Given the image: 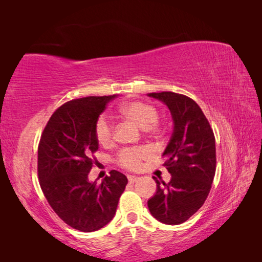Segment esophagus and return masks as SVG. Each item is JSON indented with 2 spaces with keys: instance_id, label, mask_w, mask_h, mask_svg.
Returning <instances> with one entry per match:
<instances>
[{
  "instance_id": "1",
  "label": "esophagus",
  "mask_w": 262,
  "mask_h": 262,
  "mask_svg": "<svg viewBox=\"0 0 262 262\" xmlns=\"http://www.w3.org/2000/svg\"><path fill=\"white\" fill-rule=\"evenodd\" d=\"M137 179H139V178H137V177H136V176H128V181H129V183H130V184H133V183H135V181H136Z\"/></svg>"
}]
</instances>
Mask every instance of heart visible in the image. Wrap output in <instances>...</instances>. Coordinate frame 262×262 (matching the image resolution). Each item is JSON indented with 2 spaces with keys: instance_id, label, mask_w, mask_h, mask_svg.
<instances>
[{
  "instance_id": "heart-1",
  "label": "heart",
  "mask_w": 262,
  "mask_h": 262,
  "mask_svg": "<svg viewBox=\"0 0 262 262\" xmlns=\"http://www.w3.org/2000/svg\"><path fill=\"white\" fill-rule=\"evenodd\" d=\"M121 115L127 120L134 122L149 133L159 132L158 118L159 112L157 107L143 101H130L120 108ZM96 140L101 145L112 143L114 137V126L110 117L101 114L95 123ZM151 156V149L148 147H132L123 148L117 155V163L127 170H139L144 159Z\"/></svg>"
}]
</instances>
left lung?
Masks as SVG:
<instances>
[{
	"mask_svg": "<svg viewBox=\"0 0 262 262\" xmlns=\"http://www.w3.org/2000/svg\"><path fill=\"white\" fill-rule=\"evenodd\" d=\"M171 111L174 127L163 156L172 178L157 184V192L148 201L155 219L168 225L187 221L203 206L216 171L215 136L210 123L189 97L171 91L151 92Z\"/></svg>",
	"mask_w": 262,
	"mask_h": 262,
	"instance_id": "obj_1",
	"label": "left lung"
}]
</instances>
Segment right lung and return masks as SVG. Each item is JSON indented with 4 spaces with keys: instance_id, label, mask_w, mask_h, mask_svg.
Wrapping results in <instances>:
<instances>
[{
    "instance_id": "add662e5",
    "label": "right lung",
    "mask_w": 262,
    "mask_h": 262,
    "mask_svg": "<svg viewBox=\"0 0 262 262\" xmlns=\"http://www.w3.org/2000/svg\"><path fill=\"white\" fill-rule=\"evenodd\" d=\"M113 96L84 97L61 105L48 120L38 145V177L43 195L60 219L82 232L112 221L128 183L112 170L101 184L90 183L98 142L95 123Z\"/></svg>"
}]
</instances>
